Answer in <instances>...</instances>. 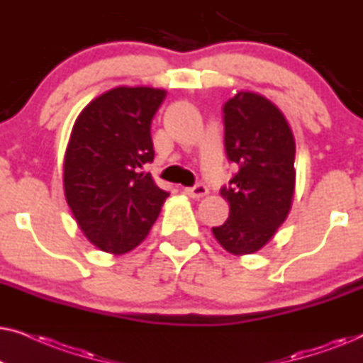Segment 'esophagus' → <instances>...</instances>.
Segmentation results:
<instances>
[{"label": "esophagus", "mask_w": 363, "mask_h": 363, "mask_svg": "<svg viewBox=\"0 0 363 363\" xmlns=\"http://www.w3.org/2000/svg\"><path fill=\"white\" fill-rule=\"evenodd\" d=\"M185 193L190 198H195V200H200L208 193V188L203 185V183H198L195 186H190V188H185Z\"/></svg>", "instance_id": "34e87169"}]
</instances>
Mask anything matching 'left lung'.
<instances>
[{
	"mask_svg": "<svg viewBox=\"0 0 363 363\" xmlns=\"http://www.w3.org/2000/svg\"><path fill=\"white\" fill-rule=\"evenodd\" d=\"M225 150L240 170L221 188L230 216L213 228L233 255L259 251L289 215L296 188V142L286 117L255 92H238L223 107Z\"/></svg>",
	"mask_w": 363,
	"mask_h": 363,
	"instance_id": "obj_1",
	"label": "left lung"
}]
</instances>
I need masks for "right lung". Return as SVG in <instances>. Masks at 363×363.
<instances>
[{"label":"right lung","mask_w":363,"mask_h":363,"mask_svg":"<svg viewBox=\"0 0 363 363\" xmlns=\"http://www.w3.org/2000/svg\"><path fill=\"white\" fill-rule=\"evenodd\" d=\"M167 92L116 87L84 107L64 157V193L99 250L123 255L145 240L168 191L140 172L153 162L152 118Z\"/></svg>","instance_id":"obj_1"}]
</instances>
